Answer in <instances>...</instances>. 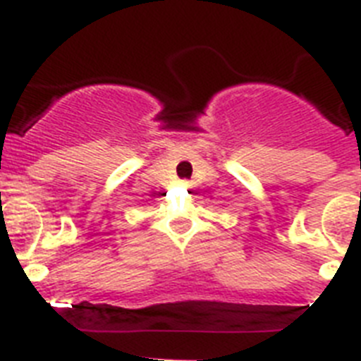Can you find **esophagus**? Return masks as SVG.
Instances as JSON below:
<instances>
[{
  "instance_id": "esophagus-1",
  "label": "esophagus",
  "mask_w": 361,
  "mask_h": 361,
  "mask_svg": "<svg viewBox=\"0 0 361 361\" xmlns=\"http://www.w3.org/2000/svg\"><path fill=\"white\" fill-rule=\"evenodd\" d=\"M183 184H188V183H183Z\"/></svg>"
}]
</instances>
